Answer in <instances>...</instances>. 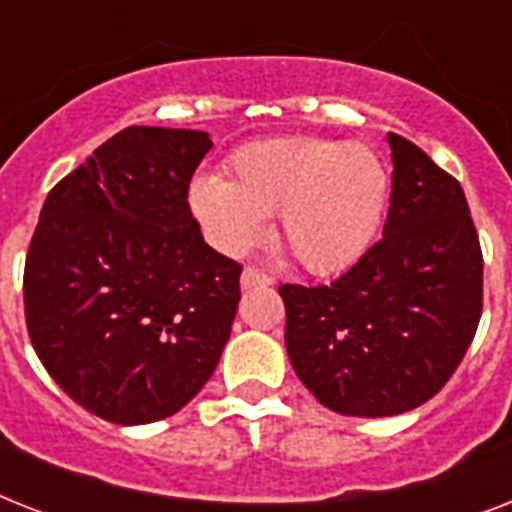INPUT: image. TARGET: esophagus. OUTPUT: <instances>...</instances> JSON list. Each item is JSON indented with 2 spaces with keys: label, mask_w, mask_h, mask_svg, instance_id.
Wrapping results in <instances>:
<instances>
[{
  "label": "esophagus",
  "mask_w": 512,
  "mask_h": 512,
  "mask_svg": "<svg viewBox=\"0 0 512 512\" xmlns=\"http://www.w3.org/2000/svg\"><path fill=\"white\" fill-rule=\"evenodd\" d=\"M273 284V276L268 273L257 271V268H244L241 273V287L244 289H252V287H271Z\"/></svg>",
  "instance_id": "1"
}]
</instances>
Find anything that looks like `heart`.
<instances>
[{"instance_id": "1", "label": "heart", "mask_w": 512, "mask_h": 512, "mask_svg": "<svg viewBox=\"0 0 512 512\" xmlns=\"http://www.w3.org/2000/svg\"><path fill=\"white\" fill-rule=\"evenodd\" d=\"M388 167L361 143L276 138L236 151L228 180H193L188 204L207 239L244 255L279 215V241L305 271L329 276L364 255L380 231Z\"/></svg>"}]
</instances>
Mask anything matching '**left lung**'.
<instances>
[{"instance_id": "left-lung-1", "label": "left lung", "mask_w": 512, "mask_h": 512, "mask_svg": "<svg viewBox=\"0 0 512 512\" xmlns=\"http://www.w3.org/2000/svg\"><path fill=\"white\" fill-rule=\"evenodd\" d=\"M393 159L382 239L332 284H281L287 353L319 404L390 417L444 388L476 337L484 255L457 177L388 132Z\"/></svg>"}]
</instances>
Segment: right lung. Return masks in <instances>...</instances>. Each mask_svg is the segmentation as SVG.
I'll return each instance as SVG.
<instances>
[{
    "label": "right lung",
    "mask_w": 512,
    "mask_h": 512,
    "mask_svg": "<svg viewBox=\"0 0 512 512\" xmlns=\"http://www.w3.org/2000/svg\"><path fill=\"white\" fill-rule=\"evenodd\" d=\"M209 148L207 132L127 127L47 193L23 271L28 337L100 420L180 412L231 335L241 265L209 247L188 207Z\"/></svg>",
    "instance_id": "obj_1"
}]
</instances>
